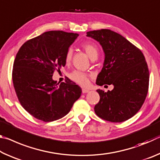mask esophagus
Here are the masks:
<instances>
[{
  "instance_id": "1",
  "label": "esophagus",
  "mask_w": 160,
  "mask_h": 160,
  "mask_svg": "<svg viewBox=\"0 0 160 160\" xmlns=\"http://www.w3.org/2000/svg\"><path fill=\"white\" fill-rule=\"evenodd\" d=\"M82 93L85 94V93H88L89 90H87V89H82Z\"/></svg>"
}]
</instances>
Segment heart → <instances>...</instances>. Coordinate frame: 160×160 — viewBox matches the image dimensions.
<instances>
[{"label": "heart", "instance_id": "obj_1", "mask_svg": "<svg viewBox=\"0 0 160 160\" xmlns=\"http://www.w3.org/2000/svg\"><path fill=\"white\" fill-rule=\"evenodd\" d=\"M81 48L85 51L88 56L90 57L91 60H96L98 57L99 50L97 45L92 42H85L81 45ZM73 56V51L71 48H69L67 50L66 54H65V63L66 65H69L72 60ZM90 75L80 70H74L70 72L69 75L70 79L76 82L78 85L81 86H87L89 83V78Z\"/></svg>", "mask_w": 160, "mask_h": 160}]
</instances>
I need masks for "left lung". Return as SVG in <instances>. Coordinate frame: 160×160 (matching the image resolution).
<instances>
[{
    "label": "left lung",
    "instance_id": "obj_1",
    "mask_svg": "<svg viewBox=\"0 0 160 160\" xmlns=\"http://www.w3.org/2000/svg\"><path fill=\"white\" fill-rule=\"evenodd\" d=\"M87 36L99 42L105 53L97 85H113L107 92L97 90L100 99L94 112L111 122L128 120L138 112L147 97L150 73L145 56L125 37L110 29L88 32Z\"/></svg>",
    "mask_w": 160,
    "mask_h": 160
}]
</instances>
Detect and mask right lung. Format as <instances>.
Returning a JSON list of instances; mask_svg holds the SVG:
<instances>
[{"label": "right lung", "mask_w": 160, "mask_h": 160, "mask_svg": "<svg viewBox=\"0 0 160 160\" xmlns=\"http://www.w3.org/2000/svg\"><path fill=\"white\" fill-rule=\"evenodd\" d=\"M78 34L49 31L24 43L13 63L12 78L19 102L39 120L51 122L69 113L82 93L73 82L58 85L53 72L65 66V54Z\"/></svg>", "instance_id": "obj_1"}]
</instances>
